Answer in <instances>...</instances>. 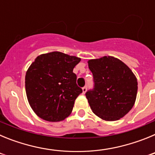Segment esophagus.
Here are the masks:
<instances>
[{"mask_svg": "<svg viewBox=\"0 0 155 155\" xmlns=\"http://www.w3.org/2000/svg\"><path fill=\"white\" fill-rule=\"evenodd\" d=\"M86 91H87V87L84 86V87H82V93H83V94H85Z\"/></svg>", "mask_w": 155, "mask_h": 155, "instance_id": "esophagus-1", "label": "esophagus"}]
</instances>
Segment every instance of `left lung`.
I'll list each match as a JSON object with an SVG mask.
<instances>
[{"mask_svg":"<svg viewBox=\"0 0 155 155\" xmlns=\"http://www.w3.org/2000/svg\"><path fill=\"white\" fill-rule=\"evenodd\" d=\"M94 87L86 92L93 113L105 121H116L131 110L137 94V80L127 64L105 56L87 61Z\"/></svg>","mask_w":155,"mask_h":155,"instance_id":"1","label":"left lung"}]
</instances>
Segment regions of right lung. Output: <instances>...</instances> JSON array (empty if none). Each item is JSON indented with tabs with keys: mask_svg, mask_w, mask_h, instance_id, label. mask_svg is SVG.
<instances>
[{
	"mask_svg": "<svg viewBox=\"0 0 155 155\" xmlns=\"http://www.w3.org/2000/svg\"><path fill=\"white\" fill-rule=\"evenodd\" d=\"M81 58L58 51L38 56L25 74V91L30 106L39 118L60 122L70 116L82 92L73 73Z\"/></svg>",
	"mask_w": 155,
	"mask_h": 155,
	"instance_id": "right-lung-1",
	"label": "right lung"
}]
</instances>
